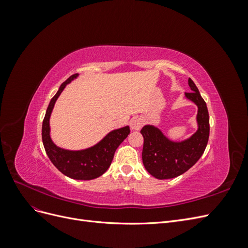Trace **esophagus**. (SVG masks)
Returning a JSON list of instances; mask_svg holds the SVG:
<instances>
[{"instance_id": "esophagus-1", "label": "esophagus", "mask_w": 248, "mask_h": 248, "mask_svg": "<svg viewBox=\"0 0 248 248\" xmlns=\"http://www.w3.org/2000/svg\"><path fill=\"white\" fill-rule=\"evenodd\" d=\"M144 125V120L140 117H136V118H132L131 121H130V127L132 130H140L141 128V126Z\"/></svg>"}]
</instances>
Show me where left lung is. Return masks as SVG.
Masks as SVG:
<instances>
[{"label": "left lung", "instance_id": "left-lung-1", "mask_svg": "<svg viewBox=\"0 0 248 248\" xmlns=\"http://www.w3.org/2000/svg\"><path fill=\"white\" fill-rule=\"evenodd\" d=\"M188 85L192 92L185 93V97L198 107V129L191 137L171 140L154 125H145L140 130L144 137L142 163L156 179H171L184 174L201 158L208 144L210 125L206 102L191 78H188Z\"/></svg>", "mask_w": 248, "mask_h": 248}]
</instances>
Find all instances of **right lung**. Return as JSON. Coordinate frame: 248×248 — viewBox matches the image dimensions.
<instances>
[{
    "instance_id": "1",
    "label": "right lung",
    "mask_w": 248,
    "mask_h": 248,
    "mask_svg": "<svg viewBox=\"0 0 248 248\" xmlns=\"http://www.w3.org/2000/svg\"><path fill=\"white\" fill-rule=\"evenodd\" d=\"M78 78L73 74L59 88L52 97L42 122V142L52 164L65 176L76 180H92L100 177L109 168L114 154L120 144L128 137L129 126L114 129L108 132L96 145L82 150H67L58 147L50 138L49 120L51 111L59 96L65 87Z\"/></svg>"
}]
</instances>
